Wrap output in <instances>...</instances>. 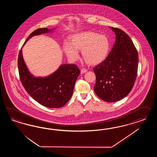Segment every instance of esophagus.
Returning <instances> with one entry per match:
<instances>
[{
	"instance_id": "34e87169",
	"label": "esophagus",
	"mask_w": 157,
	"mask_h": 157,
	"mask_svg": "<svg viewBox=\"0 0 157 157\" xmlns=\"http://www.w3.org/2000/svg\"><path fill=\"white\" fill-rule=\"evenodd\" d=\"M87 71V70L86 69H85V68H82V69L81 70V73L82 74H84V73L86 72Z\"/></svg>"
}]
</instances>
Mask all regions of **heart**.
I'll return each mask as SVG.
<instances>
[{
	"instance_id": "obj_1",
	"label": "heart",
	"mask_w": 157,
	"mask_h": 157,
	"mask_svg": "<svg viewBox=\"0 0 157 157\" xmlns=\"http://www.w3.org/2000/svg\"><path fill=\"white\" fill-rule=\"evenodd\" d=\"M110 47L109 40L106 36L93 32H84L73 35L70 44H64L63 50L67 56L72 61L78 59V51H82L85 62L89 65L95 66L106 59Z\"/></svg>"
}]
</instances>
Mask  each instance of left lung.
<instances>
[{
	"instance_id": "8db88e82",
	"label": "left lung",
	"mask_w": 157,
	"mask_h": 157,
	"mask_svg": "<svg viewBox=\"0 0 157 157\" xmlns=\"http://www.w3.org/2000/svg\"><path fill=\"white\" fill-rule=\"evenodd\" d=\"M116 41L104 62L93 68L96 76L94 91L105 101L122 100L133 87L138 73V54L128 35L119 28L109 27Z\"/></svg>"
}]
</instances>
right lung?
<instances>
[{
    "mask_svg": "<svg viewBox=\"0 0 157 157\" xmlns=\"http://www.w3.org/2000/svg\"><path fill=\"white\" fill-rule=\"evenodd\" d=\"M47 28L34 30L26 39L19 51L18 67L20 80L34 100L43 106L59 108L70 100L80 70L75 64H62L56 71L45 77H36L29 71L22 56V48L33 36L52 31Z\"/></svg>",
    "mask_w": 157,
    "mask_h": 157,
    "instance_id": "obj_1",
    "label": "right lung"
}]
</instances>
